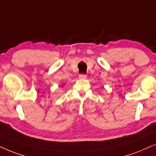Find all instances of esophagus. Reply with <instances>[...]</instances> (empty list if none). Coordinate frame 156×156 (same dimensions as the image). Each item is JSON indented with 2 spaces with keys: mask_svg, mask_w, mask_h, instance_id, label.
Wrapping results in <instances>:
<instances>
[{
  "mask_svg": "<svg viewBox=\"0 0 156 156\" xmlns=\"http://www.w3.org/2000/svg\"><path fill=\"white\" fill-rule=\"evenodd\" d=\"M87 78V76L86 74H80L79 75V78L80 79H86Z\"/></svg>",
  "mask_w": 156,
  "mask_h": 156,
  "instance_id": "esophagus-1",
  "label": "esophagus"
}]
</instances>
